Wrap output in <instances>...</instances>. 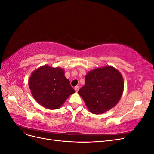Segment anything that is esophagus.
I'll return each mask as SVG.
<instances>
[{"label":"esophagus","mask_w":154,"mask_h":154,"mask_svg":"<svg viewBox=\"0 0 154 154\" xmlns=\"http://www.w3.org/2000/svg\"><path fill=\"white\" fill-rule=\"evenodd\" d=\"M74 90L76 91V92H78V90H79V87L78 86H76L75 87H74Z\"/></svg>","instance_id":"esophagus-1"}]
</instances>
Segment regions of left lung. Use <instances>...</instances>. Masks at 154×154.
<instances>
[{
    "mask_svg": "<svg viewBox=\"0 0 154 154\" xmlns=\"http://www.w3.org/2000/svg\"><path fill=\"white\" fill-rule=\"evenodd\" d=\"M85 84L78 91L91 113L100 114L118 103L124 88L123 79L117 69L105 66L93 69L85 78Z\"/></svg>",
    "mask_w": 154,
    "mask_h": 154,
    "instance_id": "8db88e82",
    "label": "left lung"
}]
</instances>
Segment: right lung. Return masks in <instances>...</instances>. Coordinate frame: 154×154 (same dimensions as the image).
<instances>
[{"label": "right lung", "mask_w": 154, "mask_h": 154, "mask_svg": "<svg viewBox=\"0 0 154 154\" xmlns=\"http://www.w3.org/2000/svg\"><path fill=\"white\" fill-rule=\"evenodd\" d=\"M32 96L48 109H58L67 97L75 92L60 67L44 66L35 70L29 79Z\"/></svg>", "instance_id": "right-lung-1"}]
</instances>
